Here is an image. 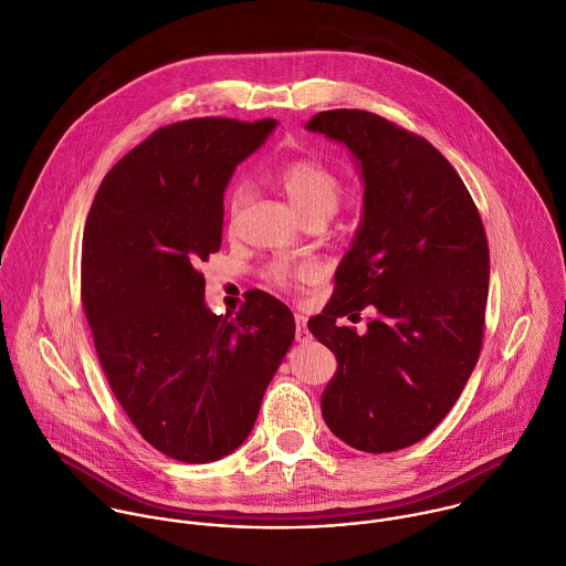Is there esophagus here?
I'll list each match as a JSON object with an SVG mask.
<instances>
[{
    "label": "esophagus",
    "mask_w": 566,
    "mask_h": 566,
    "mask_svg": "<svg viewBox=\"0 0 566 566\" xmlns=\"http://www.w3.org/2000/svg\"><path fill=\"white\" fill-rule=\"evenodd\" d=\"M295 339L297 342H308L311 335L306 331V317L302 313H295Z\"/></svg>",
    "instance_id": "34e87169"
}]
</instances>
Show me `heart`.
Returning a JSON list of instances; mask_svg holds the SVG:
<instances>
[{
	"label": "heart",
	"instance_id": "b5f03b06",
	"mask_svg": "<svg viewBox=\"0 0 566 566\" xmlns=\"http://www.w3.org/2000/svg\"><path fill=\"white\" fill-rule=\"evenodd\" d=\"M275 180L280 189L286 193L291 205L308 220V218H331L342 200V182L339 178L317 160L295 158L284 163ZM244 189H235L231 196V213L235 216L244 202ZM291 275H311L308 269H291L286 264H275L271 269V277L277 284H286Z\"/></svg>",
	"mask_w": 566,
	"mask_h": 566
}]
</instances>
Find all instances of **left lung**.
Returning <instances> with one entry per match:
<instances>
[{
  "label": "left lung",
  "mask_w": 566,
  "mask_h": 566,
  "mask_svg": "<svg viewBox=\"0 0 566 566\" xmlns=\"http://www.w3.org/2000/svg\"><path fill=\"white\" fill-rule=\"evenodd\" d=\"M306 129L346 145L364 185L337 289L308 319L337 357L322 417L355 450H403L443 421L479 361L485 229L461 176L426 138L364 109L319 112ZM361 307L374 311L364 336L336 326Z\"/></svg>",
  "instance_id": "1"
}]
</instances>
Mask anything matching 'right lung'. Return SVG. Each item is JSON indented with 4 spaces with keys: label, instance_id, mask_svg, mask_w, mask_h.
<instances>
[{
    "label": "right lung",
    "instance_id": "right-lung-1",
    "mask_svg": "<svg viewBox=\"0 0 566 566\" xmlns=\"http://www.w3.org/2000/svg\"><path fill=\"white\" fill-rule=\"evenodd\" d=\"M275 118H191L156 129L103 178L87 213L81 297L103 373L140 437L182 463L238 450L295 337L264 291L213 315L198 271L222 242L235 167Z\"/></svg>",
    "mask_w": 566,
    "mask_h": 566
}]
</instances>
